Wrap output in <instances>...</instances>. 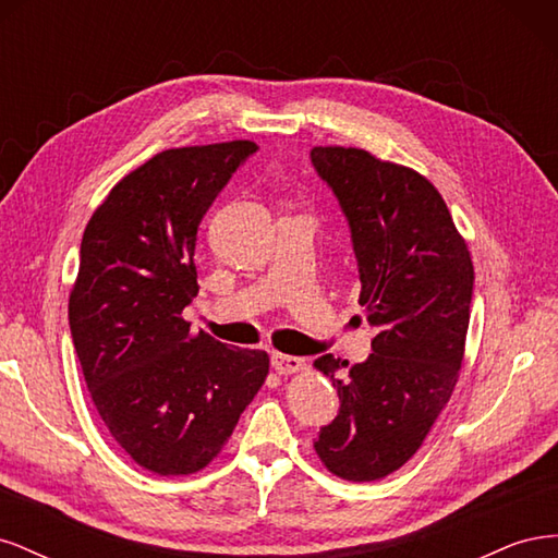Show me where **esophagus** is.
Returning a JSON list of instances; mask_svg holds the SVG:
<instances>
[{
    "instance_id": "1",
    "label": "esophagus",
    "mask_w": 558,
    "mask_h": 558,
    "mask_svg": "<svg viewBox=\"0 0 558 558\" xmlns=\"http://www.w3.org/2000/svg\"><path fill=\"white\" fill-rule=\"evenodd\" d=\"M272 367L277 369L279 375H293V373H300V369L305 367V359L289 356V353L275 351V353H272Z\"/></svg>"
}]
</instances>
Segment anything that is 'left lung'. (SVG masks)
<instances>
[{"label":"left lung","instance_id":"8db88e82","mask_svg":"<svg viewBox=\"0 0 558 558\" xmlns=\"http://www.w3.org/2000/svg\"><path fill=\"white\" fill-rule=\"evenodd\" d=\"M312 165L351 228L361 307L379 332L365 363L332 353L316 367L332 379L340 414L314 449L332 475L375 482L424 445L459 381L475 269L435 185L363 148L314 146Z\"/></svg>","mask_w":558,"mask_h":558}]
</instances>
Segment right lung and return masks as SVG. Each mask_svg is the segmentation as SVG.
I'll return each mask as SVG.
<instances>
[{
    "mask_svg": "<svg viewBox=\"0 0 558 558\" xmlns=\"http://www.w3.org/2000/svg\"><path fill=\"white\" fill-rule=\"evenodd\" d=\"M248 140L170 148L118 181L83 232L70 328L90 398L130 459L162 477L209 465L260 391L269 356L181 316L197 295V226Z\"/></svg>",
    "mask_w": 558,
    "mask_h": 558,
    "instance_id": "right-lung-1",
    "label": "right lung"
}]
</instances>
